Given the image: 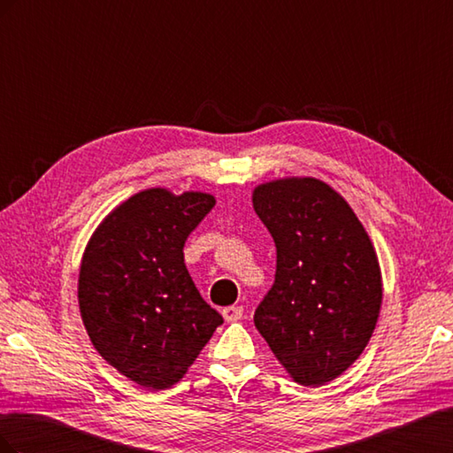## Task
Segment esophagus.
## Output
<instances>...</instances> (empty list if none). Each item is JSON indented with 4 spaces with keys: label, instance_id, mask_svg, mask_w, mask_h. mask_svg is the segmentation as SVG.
I'll use <instances>...</instances> for the list:
<instances>
[{
    "label": "esophagus",
    "instance_id": "obj_1",
    "mask_svg": "<svg viewBox=\"0 0 453 453\" xmlns=\"http://www.w3.org/2000/svg\"><path fill=\"white\" fill-rule=\"evenodd\" d=\"M223 318L225 321L228 323H234L238 319L243 318V308L242 306H228V308H223Z\"/></svg>",
    "mask_w": 453,
    "mask_h": 453
}]
</instances>
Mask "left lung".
I'll return each mask as SVG.
<instances>
[{
	"mask_svg": "<svg viewBox=\"0 0 453 453\" xmlns=\"http://www.w3.org/2000/svg\"><path fill=\"white\" fill-rule=\"evenodd\" d=\"M253 208L276 243V280L255 326L296 383L319 388L359 359L381 306L378 255L336 190L315 177L255 187Z\"/></svg>",
	"mask_w": 453,
	"mask_h": 453,
	"instance_id": "left-lung-1",
	"label": "left lung"
}]
</instances>
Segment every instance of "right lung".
Listing matches in <instances>:
<instances>
[{
  "label": "right lung",
  "instance_id": "1",
  "mask_svg": "<svg viewBox=\"0 0 453 453\" xmlns=\"http://www.w3.org/2000/svg\"><path fill=\"white\" fill-rule=\"evenodd\" d=\"M215 198L155 187L94 230L79 268V310L96 351L147 389H168L223 323L200 296L183 245Z\"/></svg>",
  "mask_w": 453,
  "mask_h": 453
}]
</instances>
